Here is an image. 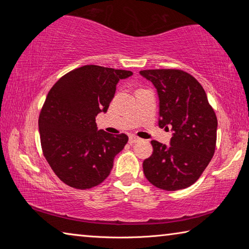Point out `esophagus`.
Instances as JSON below:
<instances>
[{"mask_svg": "<svg viewBox=\"0 0 249 249\" xmlns=\"http://www.w3.org/2000/svg\"><path fill=\"white\" fill-rule=\"evenodd\" d=\"M140 141H141V138L135 136V135H130L129 136V144H135V142H138Z\"/></svg>", "mask_w": 249, "mask_h": 249, "instance_id": "34e87169", "label": "esophagus"}]
</instances>
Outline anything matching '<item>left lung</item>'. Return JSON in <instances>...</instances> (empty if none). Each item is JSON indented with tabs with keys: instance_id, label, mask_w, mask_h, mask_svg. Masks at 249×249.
<instances>
[{
	"instance_id": "obj_1",
	"label": "left lung",
	"mask_w": 249,
	"mask_h": 249,
	"mask_svg": "<svg viewBox=\"0 0 249 249\" xmlns=\"http://www.w3.org/2000/svg\"><path fill=\"white\" fill-rule=\"evenodd\" d=\"M159 98V127L169 130L170 145L151 141L153 155L142 162L149 182L167 191L190 187L212 159L217 119L201 84L182 70H142Z\"/></svg>"
}]
</instances>
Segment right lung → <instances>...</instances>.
Listing matches in <instances>:
<instances>
[{
    "label": "right lung",
    "mask_w": 249,
    "mask_h": 249,
    "mask_svg": "<svg viewBox=\"0 0 249 249\" xmlns=\"http://www.w3.org/2000/svg\"><path fill=\"white\" fill-rule=\"evenodd\" d=\"M132 74L88 65L65 74L48 92L38 120L40 142L62 182L84 190L107 178L128 137L98 129L95 117L107 113L120 80Z\"/></svg>",
    "instance_id": "right-lung-1"
}]
</instances>
